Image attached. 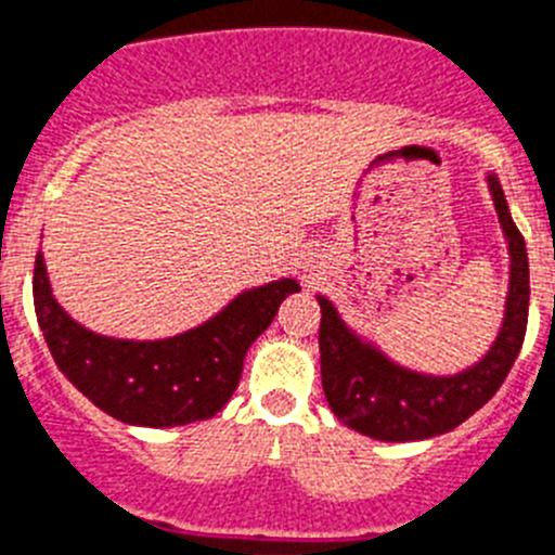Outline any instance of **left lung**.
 Instances as JSON below:
<instances>
[{"mask_svg": "<svg viewBox=\"0 0 555 555\" xmlns=\"http://www.w3.org/2000/svg\"><path fill=\"white\" fill-rule=\"evenodd\" d=\"M487 182L506 234L512 266L501 332L473 367L453 376H428L401 367L373 343L351 332L328 298L318 296L323 392L332 412L353 431L384 442H412L453 431L495 396L512 371L528 326V254L495 173H489Z\"/></svg>", "mask_w": 555, "mask_h": 555, "instance_id": "1", "label": "left lung"}]
</instances>
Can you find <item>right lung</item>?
Listing matches in <instances>:
<instances>
[{"mask_svg":"<svg viewBox=\"0 0 555 555\" xmlns=\"http://www.w3.org/2000/svg\"><path fill=\"white\" fill-rule=\"evenodd\" d=\"M296 279L241 293L202 326L166 339H116L85 328L52 296L43 254L35 257L38 326L63 376L116 421L171 428L207 421L237 389L243 359L276 318Z\"/></svg>","mask_w":555,"mask_h":555,"instance_id":"right-lung-1","label":"right lung"}]
</instances>
